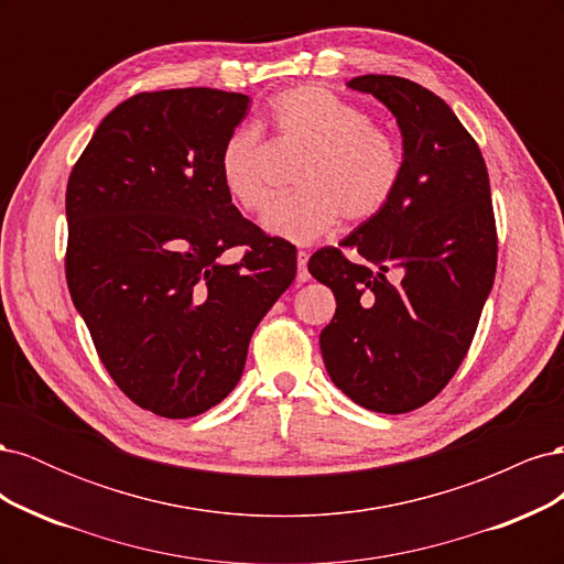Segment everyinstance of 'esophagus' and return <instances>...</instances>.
<instances>
[{
    "label": "esophagus",
    "mask_w": 564,
    "mask_h": 564,
    "mask_svg": "<svg viewBox=\"0 0 564 564\" xmlns=\"http://www.w3.org/2000/svg\"><path fill=\"white\" fill-rule=\"evenodd\" d=\"M296 259H299L296 280H299V282H308V280H311V272H308V259H311V253L301 249V251L296 253Z\"/></svg>",
    "instance_id": "esophagus-1"
}]
</instances>
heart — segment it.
Masks as SVG:
<instances>
[{"label":"heart","instance_id":"heart-1","mask_svg":"<svg viewBox=\"0 0 564 564\" xmlns=\"http://www.w3.org/2000/svg\"><path fill=\"white\" fill-rule=\"evenodd\" d=\"M270 122L280 141L305 148L296 166L294 193L272 199L263 228L299 245L336 226L367 224L386 212L402 183V152L371 115L334 91L303 84L270 100ZM218 181L245 212L268 199V166L261 131L235 127L218 150Z\"/></svg>","mask_w":564,"mask_h":564}]
</instances>
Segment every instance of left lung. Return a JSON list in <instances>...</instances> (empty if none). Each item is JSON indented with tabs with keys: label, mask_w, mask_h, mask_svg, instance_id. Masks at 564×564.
<instances>
[{
	"label": "left lung",
	"mask_w": 564,
	"mask_h": 564,
	"mask_svg": "<svg viewBox=\"0 0 564 564\" xmlns=\"http://www.w3.org/2000/svg\"><path fill=\"white\" fill-rule=\"evenodd\" d=\"M348 87L398 117L404 172L386 212L340 247L311 256V275L336 296L319 348L332 381L352 402L404 414L452 381L491 292L499 237L489 174L466 127L421 84L362 75ZM390 269L399 270L395 281Z\"/></svg>",
	"instance_id": "1"
}]
</instances>
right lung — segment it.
<instances>
[{"mask_svg":"<svg viewBox=\"0 0 564 564\" xmlns=\"http://www.w3.org/2000/svg\"><path fill=\"white\" fill-rule=\"evenodd\" d=\"M249 96L141 91L94 131L65 191V280L100 362L164 419L207 412L237 386L256 324L296 278V247L247 220L218 150ZM242 246L243 259L217 256Z\"/></svg>","mask_w":564,"mask_h":564,"instance_id":"1","label":"right lung"}]
</instances>
